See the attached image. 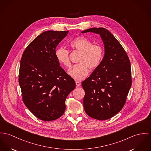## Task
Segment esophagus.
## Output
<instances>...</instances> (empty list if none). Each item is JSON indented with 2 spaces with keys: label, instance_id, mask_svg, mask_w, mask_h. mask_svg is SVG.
Returning <instances> with one entry per match:
<instances>
[{
  "label": "esophagus",
  "instance_id": "34e87169",
  "mask_svg": "<svg viewBox=\"0 0 151 151\" xmlns=\"http://www.w3.org/2000/svg\"><path fill=\"white\" fill-rule=\"evenodd\" d=\"M76 85L77 87H80L81 86V83L80 81H76Z\"/></svg>",
  "mask_w": 151,
  "mask_h": 151
}]
</instances>
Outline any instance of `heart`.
<instances>
[{
  "label": "heart",
  "mask_w": 151,
  "mask_h": 151,
  "mask_svg": "<svg viewBox=\"0 0 151 151\" xmlns=\"http://www.w3.org/2000/svg\"><path fill=\"white\" fill-rule=\"evenodd\" d=\"M74 49L81 52L78 64L75 65L68 73L76 81H81L87 76L89 68L94 70L101 64L104 58V50L99 45H93V42L84 37H77L70 42ZM55 56L62 65L69 67L70 65L69 51L65 47H60L55 51Z\"/></svg>",
  "instance_id": "b5f03b06"
}]
</instances>
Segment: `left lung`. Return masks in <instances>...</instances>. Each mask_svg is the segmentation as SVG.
I'll use <instances>...</instances> for the list:
<instances>
[{
    "label": "left lung",
    "instance_id": "obj_1",
    "mask_svg": "<svg viewBox=\"0 0 151 151\" xmlns=\"http://www.w3.org/2000/svg\"><path fill=\"white\" fill-rule=\"evenodd\" d=\"M100 35L104 54L100 65L82 82L86 114L98 120L108 119L121 111L132 85L131 66L121 44L109 30L93 27L81 32Z\"/></svg>",
    "mask_w": 151,
    "mask_h": 151
}]
</instances>
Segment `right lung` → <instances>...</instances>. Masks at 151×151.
<instances>
[{"mask_svg":"<svg viewBox=\"0 0 151 151\" xmlns=\"http://www.w3.org/2000/svg\"><path fill=\"white\" fill-rule=\"evenodd\" d=\"M68 33H42L26 48L21 60L19 84L23 102L42 121L55 120L64 114L65 99L76 87L55 56L56 47Z\"/></svg>","mask_w":151,"mask_h":151,"instance_id":"1","label":"right lung"}]
</instances>
